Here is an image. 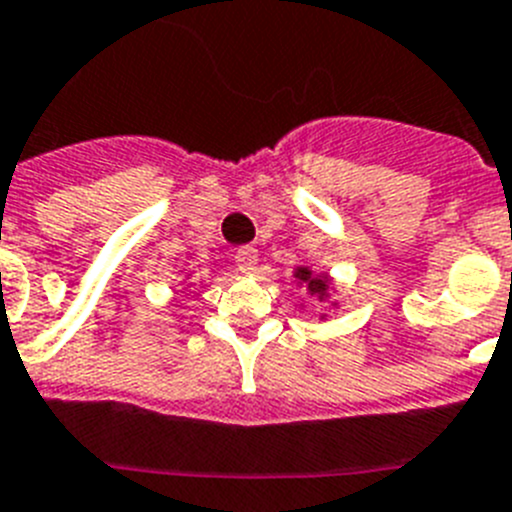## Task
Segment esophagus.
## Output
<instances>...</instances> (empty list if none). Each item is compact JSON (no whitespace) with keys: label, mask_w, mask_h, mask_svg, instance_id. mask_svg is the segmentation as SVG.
I'll use <instances>...</instances> for the list:
<instances>
[{"label":"esophagus","mask_w":512,"mask_h":512,"mask_svg":"<svg viewBox=\"0 0 512 512\" xmlns=\"http://www.w3.org/2000/svg\"><path fill=\"white\" fill-rule=\"evenodd\" d=\"M234 260H237V265H239V270H242V273H255L257 250H255V247H239L237 255H234Z\"/></svg>","instance_id":"obj_1"}]
</instances>
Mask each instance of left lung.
<instances>
[{
	"mask_svg": "<svg viewBox=\"0 0 512 512\" xmlns=\"http://www.w3.org/2000/svg\"><path fill=\"white\" fill-rule=\"evenodd\" d=\"M293 278L298 280V285L308 290V296L316 298V301H326L329 298V290H331V278L326 273H313L311 267H296L293 270ZM336 306V303H331ZM326 319V316H321Z\"/></svg>",
	"mask_w": 512,
	"mask_h": 512,
	"instance_id": "obj_1",
	"label": "left lung"
}]
</instances>
